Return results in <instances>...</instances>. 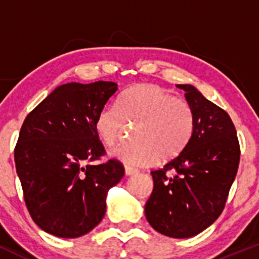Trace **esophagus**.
Listing matches in <instances>:
<instances>
[{
	"label": "esophagus",
	"mask_w": 259,
	"mask_h": 259,
	"mask_svg": "<svg viewBox=\"0 0 259 259\" xmlns=\"http://www.w3.org/2000/svg\"><path fill=\"white\" fill-rule=\"evenodd\" d=\"M124 170H125V175H127V177H130V175H136V174L139 173L138 169L132 168V167H127V165H125Z\"/></svg>",
	"instance_id": "esophagus-1"
}]
</instances>
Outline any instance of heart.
<instances>
[{"instance_id": "heart-1", "label": "heart", "mask_w": 259, "mask_h": 259, "mask_svg": "<svg viewBox=\"0 0 259 259\" xmlns=\"http://www.w3.org/2000/svg\"><path fill=\"white\" fill-rule=\"evenodd\" d=\"M125 123L139 124L134 133L136 142L119 145L109 154L127 167L147 168L159 159L177 158L185 150L194 134L195 114L189 102L162 86L138 84L121 94L119 106L107 105L100 109L95 130L106 146H112Z\"/></svg>"}]
</instances>
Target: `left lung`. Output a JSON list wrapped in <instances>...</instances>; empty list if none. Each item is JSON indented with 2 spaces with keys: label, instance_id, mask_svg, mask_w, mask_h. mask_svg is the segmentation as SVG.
I'll use <instances>...</instances> for the list:
<instances>
[{
  "label": "left lung",
  "instance_id": "8db88e82",
  "mask_svg": "<svg viewBox=\"0 0 259 259\" xmlns=\"http://www.w3.org/2000/svg\"><path fill=\"white\" fill-rule=\"evenodd\" d=\"M195 114L191 140L177 158L151 171L153 191L145 204L150 225L175 239L200 234L217 221L236 177L240 145L224 109L195 86L177 85Z\"/></svg>",
  "mask_w": 259,
  "mask_h": 259
}]
</instances>
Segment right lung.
<instances>
[{
    "label": "right lung",
    "mask_w": 259,
    "mask_h": 259,
    "mask_svg": "<svg viewBox=\"0 0 259 259\" xmlns=\"http://www.w3.org/2000/svg\"><path fill=\"white\" fill-rule=\"evenodd\" d=\"M118 85L68 82L29 113L14 148L17 174L32 221L46 233L74 239L91 231L106 213L108 190L124 177L123 164L105 154L95 130L97 113Z\"/></svg>",
    "instance_id": "add662e5"
}]
</instances>
